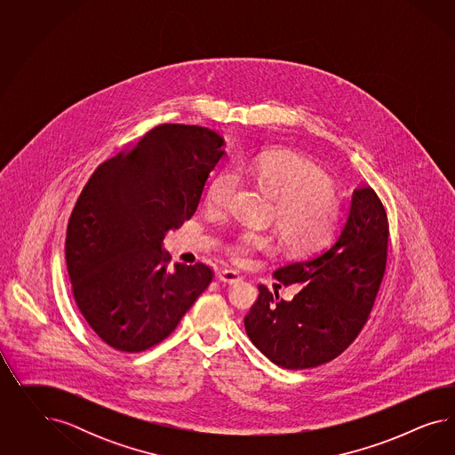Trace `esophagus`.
Segmentation results:
<instances>
[{"mask_svg":"<svg viewBox=\"0 0 455 455\" xmlns=\"http://www.w3.org/2000/svg\"><path fill=\"white\" fill-rule=\"evenodd\" d=\"M217 278L220 282H225V283H234V282L240 280V274L236 270H232V268H221L220 272L217 274Z\"/></svg>","mask_w":455,"mask_h":455,"instance_id":"34e87169","label":"esophagus"}]
</instances>
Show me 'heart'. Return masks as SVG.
Segmentation results:
<instances>
[{
  "mask_svg": "<svg viewBox=\"0 0 455 455\" xmlns=\"http://www.w3.org/2000/svg\"><path fill=\"white\" fill-rule=\"evenodd\" d=\"M236 170L251 175L263 192L276 198V225L291 245L307 247L329 234L335 220V202L331 179L318 166L293 153L274 152L263 153ZM234 185V173L221 172L208 188V204L225 205ZM270 248L272 240L267 235L243 232L230 247V255L235 262L245 263L253 251Z\"/></svg>",
  "mask_w": 455,
  "mask_h": 455,
  "instance_id": "obj_1",
  "label": "heart"
}]
</instances>
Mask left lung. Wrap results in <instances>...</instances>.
I'll list each match as a JSON object with an SVG mask.
<instances>
[{
	"mask_svg": "<svg viewBox=\"0 0 455 455\" xmlns=\"http://www.w3.org/2000/svg\"><path fill=\"white\" fill-rule=\"evenodd\" d=\"M387 242L382 202L369 185L354 187L331 240L274 272L280 283L299 285L293 299H278L276 289L259 285V299L245 315L250 340L290 371L340 355L372 310L386 272Z\"/></svg>",
	"mask_w": 455,
	"mask_h": 455,
	"instance_id": "1",
	"label": "left lung"
}]
</instances>
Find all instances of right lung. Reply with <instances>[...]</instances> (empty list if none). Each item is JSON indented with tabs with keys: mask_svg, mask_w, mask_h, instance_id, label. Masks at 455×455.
<instances>
[{
	"mask_svg": "<svg viewBox=\"0 0 455 455\" xmlns=\"http://www.w3.org/2000/svg\"><path fill=\"white\" fill-rule=\"evenodd\" d=\"M223 147L207 128L162 124L84 185L65 253L76 305L105 344L122 352L160 344L212 282L205 263L168 270L164 240L195 213Z\"/></svg>",
	"mask_w": 455,
	"mask_h": 455,
	"instance_id": "right-lung-1",
	"label": "right lung"
}]
</instances>
